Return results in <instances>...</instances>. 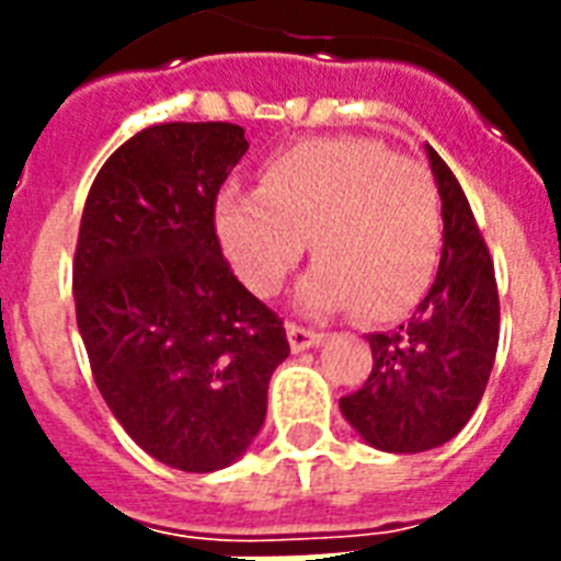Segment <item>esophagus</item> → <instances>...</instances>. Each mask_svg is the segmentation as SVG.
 Here are the masks:
<instances>
[{
    "mask_svg": "<svg viewBox=\"0 0 561 561\" xmlns=\"http://www.w3.org/2000/svg\"><path fill=\"white\" fill-rule=\"evenodd\" d=\"M288 341H290V350L294 352H306L311 346L323 341V332H317V329H306V325H297L290 323L288 325Z\"/></svg>",
    "mask_w": 561,
    "mask_h": 561,
    "instance_id": "34e87169",
    "label": "esophagus"
}]
</instances>
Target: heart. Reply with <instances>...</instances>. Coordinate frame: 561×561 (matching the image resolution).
Segmentation results:
<instances>
[{
    "instance_id": "1",
    "label": "heart",
    "mask_w": 561,
    "mask_h": 561,
    "mask_svg": "<svg viewBox=\"0 0 561 561\" xmlns=\"http://www.w3.org/2000/svg\"><path fill=\"white\" fill-rule=\"evenodd\" d=\"M215 232L255 297L282 288L308 238L320 259L297 290L308 311L396 317L434 279L443 215L422 162L367 139H311L271 157L259 192L224 188Z\"/></svg>"
}]
</instances>
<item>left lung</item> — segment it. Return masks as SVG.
<instances>
[{"mask_svg": "<svg viewBox=\"0 0 561 561\" xmlns=\"http://www.w3.org/2000/svg\"><path fill=\"white\" fill-rule=\"evenodd\" d=\"M443 197V255L416 311L390 332L369 334L373 373L341 399L346 422L373 448L431 451L462 431L495 364L501 302L495 264L460 183L425 145Z\"/></svg>", "mask_w": 561, "mask_h": 561, "instance_id": "1", "label": "left lung"}]
</instances>
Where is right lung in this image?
I'll return each instance as SVG.
<instances>
[{
	"label": "right lung",
	"instance_id": "1",
	"mask_svg": "<svg viewBox=\"0 0 561 561\" xmlns=\"http://www.w3.org/2000/svg\"><path fill=\"white\" fill-rule=\"evenodd\" d=\"M247 148L229 122L145 127L101 165L75 247V314L101 396L142 451L194 474L247 451L290 355L215 232Z\"/></svg>",
	"mask_w": 561,
	"mask_h": 561
}]
</instances>
